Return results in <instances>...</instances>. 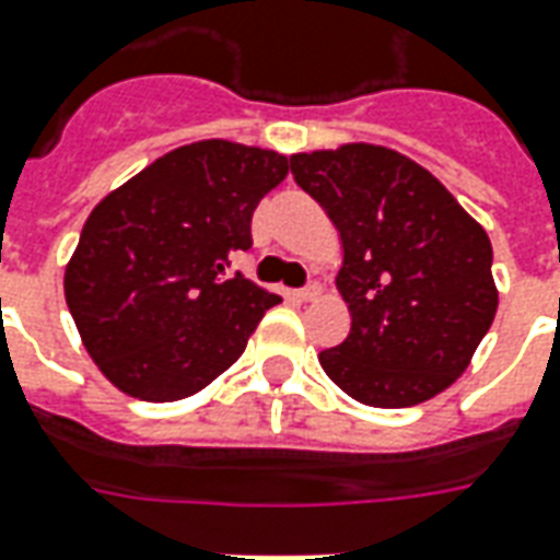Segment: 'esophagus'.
Wrapping results in <instances>:
<instances>
[{
    "label": "esophagus",
    "instance_id": "obj_1",
    "mask_svg": "<svg viewBox=\"0 0 560 560\" xmlns=\"http://www.w3.org/2000/svg\"><path fill=\"white\" fill-rule=\"evenodd\" d=\"M296 296H300V300H315V296H320V284L318 281H308L306 288L296 291Z\"/></svg>",
    "mask_w": 560,
    "mask_h": 560
}]
</instances>
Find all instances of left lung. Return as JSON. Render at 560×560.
I'll use <instances>...</instances> for the list:
<instances>
[{
	"instance_id": "8db88e82",
	"label": "left lung",
	"mask_w": 560,
	"mask_h": 560,
	"mask_svg": "<svg viewBox=\"0 0 560 560\" xmlns=\"http://www.w3.org/2000/svg\"><path fill=\"white\" fill-rule=\"evenodd\" d=\"M291 175L342 240L351 330L320 351L348 397L406 409L467 370L498 312L491 240L424 166L378 144L293 154Z\"/></svg>"
}]
</instances>
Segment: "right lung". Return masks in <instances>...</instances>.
Instances as JSON below:
<instances>
[{"instance_id": "1", "label": "right lung", "mask_w": 560, "mask_h": 560, "mask_svg": "<svg viewBox=\"0 0 560 560\" xmlns=\"http://www.w3.org/2000/svg\"><path fill=\"white\" fill-rule=\"evenodd\" d=\"M284 175L276 151L209 139L158 158L90 212L66 303L112 385L182 400L240 361L279 296L230 264L252 248L254 209Z\"/></svg>"}]
</instances>
